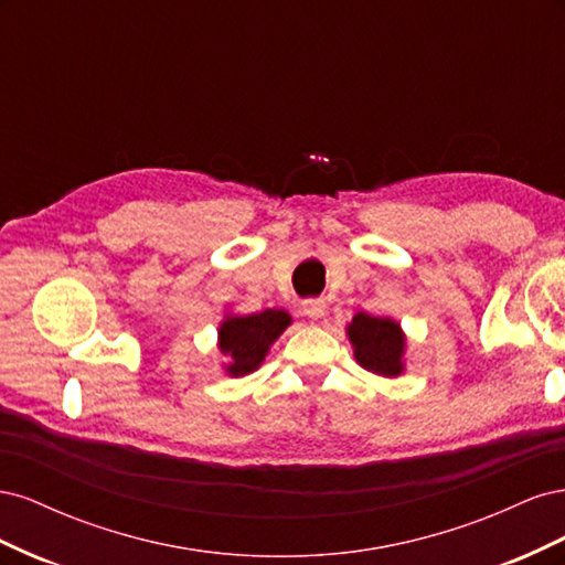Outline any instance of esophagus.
<instances>
[{
    "label": "esophagus",
    "instance_id": "obj_1",
    "mask_svg": "<svg viewBox=\"0 0 565 565\" xmlns=\"http://www.w3.org/2000/svg\"><path fill=\"white\" fill-rule=\"evenodd\" d=\"M301 309H303L306 316L318 320V318L324 316V311H328V303H324L322 299H306V301L301 303Z\"/></svg>",
    "mask_w": 565,
    "mask_h": 565
}]
</instances>
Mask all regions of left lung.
Wrapping results in <instances>:
<instances>
[{
	"instance_id": "8db88e82",
	"label": "left lung",
	"mask_w": 565,
	"mask_h": 565,
	"mask_svg": "<svg viewBox=\"0 0 565 565\" xmlns=\"http://www.w3.org/2000/svg\"><path fill=\"white\" fill-rule=\"evenodd\" d=\"M347 334L353 344L355 361L382 377H398L405 370V334L391 318L355 313Z\"/></svg>"
}]
</instances>
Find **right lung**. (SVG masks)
I'll list each match as a JSON object with an SVG mask.
<instances>
[{"label": "right lung", "instance_id": "1", "mask_svg": "<svg viewBox=\"0 0 565 565\" xmlns=\"http://www.w3.org/2000/svg\"><path fill=\"white\" fill-rule=\"evenodd\" d=\"M292 322L282 309H266L252 316H228L218 328V349L228 358L231 377H245L264 363V358L287 324Z\"/></svg>", "mask_w": 565, "mask_h": 565}]
</instances>
